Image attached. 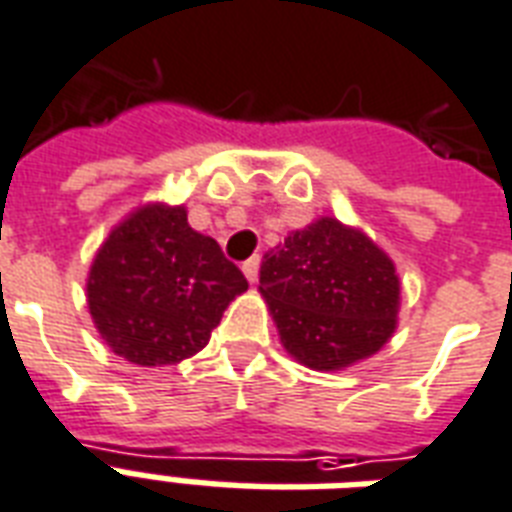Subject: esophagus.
Segmentation results:
<instances>
[{"instance_id":"1","label":"esophagus","mask_w":512,"mask_h":512,"mask_svg":"<svg viewBox=\"0 0 512 512\" xmlns=\"http://www.w3.org/2000/svg\"><path fill=\"white\" fill-rule=\"evenodd\" d=\"M241 271H244V276H247L249 282L255 284L257 282V273H260V255L249 257L247 263L241 265Z\"/></svg>"}]
</instances>
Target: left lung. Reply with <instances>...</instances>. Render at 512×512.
Returning <instances> with one entry per match:
<instances>
[{"label": "left lung", "instance_id": "obj_1", "mask_svg": "<svg viewBox=\"0 0 512 512\" xmlns=\"http://www.w3.org/2000/svg\"><path fill=\"white\" fill-rule=\"evenodd\" d=\"M260 295L290 357L311 370L368 360L397 327L400 279L384 249L335 217L265 252Z\"/></svg>", "mask_w": 512, "mask_h": 512}]
</instances>
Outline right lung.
Returning <instances> with one entry per match:
<instances>
[{"mask_svg":"<svg viewBox=\"0 0 512 512\" xmlns=\"http://www.w3.org/2000/svg\"><path fill=\"white\" fill-rule=\"evenodd\" d=\"M249 284L185 206L147 204L112 228L88 273L93 325L117 357L163 368L204 349Z\"/></svg>","mask_w":512,"mask_h":512,"instance_id":"add662e5","label":"right lung"}]
</instances>
